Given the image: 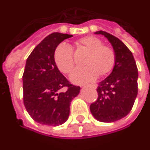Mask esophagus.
Masks as SVG:
<instances>
[{
    "label": "esophagus",
    "mask_w": 150,
    "mask_h": 150,
    "mask_svg": "<svg viewBox=\"0 0 150 150\" xmlns=\"http://www.w3.org/2000/svg\"><path fill=\"white\" fill-rule=\"evenodd\" d=\"M90 86H91L92 88H97V85L96 83H92V84H90Z\"/></svg>",
    "instance_id": "esophagus-1"
}]
</instances>
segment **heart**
I'll list each match as a JSON object with an SVG mask.
<instances>
[{
	"label": "heart",
	"instance_id": "1",
	"mask_svg": "<svg viewBox=\"0 0 150 150\" xmlns=\"http://www.w3.org/2000/svg\"><path fill=\"white\" fill-rule=\"evenodd\" d=\"M102 40L96 36H86L77 41L79 50L88 52L83 61L85 67L76 68L70 75V79L76 84L93 81L99 76H105L111 71L115 64V53L110 47L104 46ZM55 64L61 71L67 74L74 67L73 51L71 46L62 43L53 55Z\"/></svg>",
	"mask_w": 150,
	"mask_h": 150
}]
</instances>
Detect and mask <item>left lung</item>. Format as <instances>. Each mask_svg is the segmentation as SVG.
Instances as JSON below:
<instances>
[{
  "mask_svg": "<svg viewBox=\"0 0 150 150\" xmlns=\"http://www.w3.org/2000/svg\"><path fill=\"white\" fill-rule=\"evenodd\" d=\"M94 33L107 39L113 47L116 59L111 73L98 83V97L90 105V111L100 122H115L129 114L137 98V64L132 52L119 39L103 31Z\"/></svg>",
  "mask_w": 150,
  "mask_h": 150,
  "instance_id": "obj_1",
  "label": "left lung"
}]
</instances>
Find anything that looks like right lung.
<instances>
[{
	"label": "right lung",
	"mask_w": 150,
	"mask_h": 150,
	"mask_svg": "<svg viewBox=\"0 0 150 150\" xmlns=\"http://www.w3.org/2000/svg\"><path fill=\"white\" fill-rule=\"evenodd\" d=\"M72 36L53 32L35 46L26 62L23 75L24 105L31 118L43 125L64 123L70 115L72 99L80 91L59 71L53 58L57 45ZM64 86L68 90L61 92Z\"/></svg>",
	"instance_id": "right-lung-1"
}]
</instances>
